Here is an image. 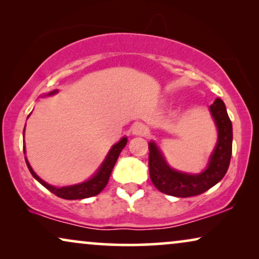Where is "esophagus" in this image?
I'll list each match as a JSON object with an SVG mask.
<instances>
[{
	"mask_svg": "<svg viewBox=\"0 0 259 259\" xmlns=\"http://www.w3.org/2000/svg\"><path fill=\"white\" fill-rule=\"evenodd\" d=\"M132 133L134 134V136H145V134L147 133V128H146V126L144 125V123L137 122V123H134V125H133Z\"/></svg>",
	"mask_w": 259,
	"mask_h": 259,
	"instance_id": "obj_1",
	"label": "esophagus"
}]
</instances>
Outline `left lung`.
Wrapping results in <instances>:
<instances>
[{
    "label": "left lung",
    "instance_id": "left-lung-1",
    "mask_svg": "<svg viewBox=\"0 0 259 259\" xmlns=\"http://www.w3.org/2000/svg\"><path fill=\"white\" fill-rule=\"evenodd\" d=\"M210 112L218 130V140L207 167L199 175H189L169 167L164 155L153 141L148 144V168L153 185L160 192L173 197L198 196L221 182L228 172L232 154V123L224 102L217 98Z\"/></svg>",
    "mask_w": 259,
    "mask_h": 259
}]
</instances>
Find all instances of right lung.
<instances>
[{
  "instance_id": "1",
  "label": "right lung",
  "mask_w": 259,
  "mask_h": 259,
  "mask_svg": "<svg viewBox=\"0 0 259 259\" xmlns=\"http://www.w3.org/2000/svg\"><path fill=\"white\" fill-rule=\"evenodd\" d=\"M58 91H53L49 93L48 95L55 94ZM127 144V138L123 137L119 143H116L115 145H113L111 150H109L107 157L102 162V165L100 166V168L98 169L97 173L92 177L90 180L87 182H83L81 184H76V185H72V186H65V187H55L52 186L44 182L40 177H38L36 173L33 171L31 166L29 162H28L27 158H26V162L28 168L31 173V176L34 177L35 179L37 180L41 185H44L46 189L51 191L52 193H54L55 196H58L62 199H68V200H75V199H84V198H90V197H94L101 192L102 190L105 189V186L107 185L109 176L113 171V167H114L116 160H118L120 152L122 151V148L126 146Z\"/></svg>"
}]
</instances>
